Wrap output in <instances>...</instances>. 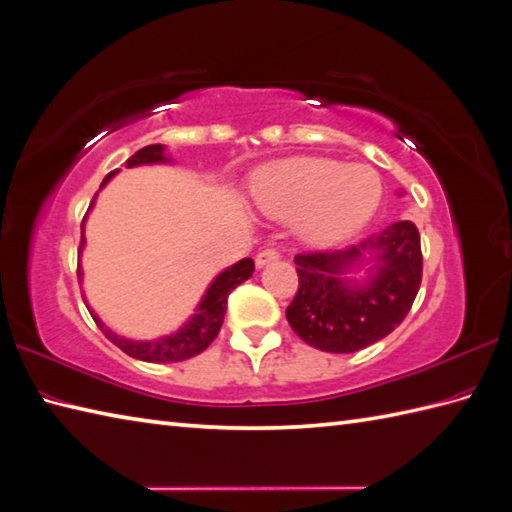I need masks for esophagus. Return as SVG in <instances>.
<instances>
[{
  "label": "esophagus",
  "instance_id": "esophagus-1",
  "mask_svg": "<svg viewBox=\"0 0 512 512\" xmlns=\"http://www.w3.org/2000/svg\"><path fill=\"white\" fill-rule=\"evenodd\" d=\"M279 257H281V253L277 251V248H264V251L257 253L255 264H257L259 268H264V266L270 264V261H277Z\"/></svg>",
  "mask_w": 512,
  "mask_h": 512
}]
</instances>
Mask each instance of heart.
<instances>
[{
    "label": "heart",
    "mask_w": 512,
    "mask_h": 512,
    "mask_svg": "<svg viewBox=\"0 0 512 512\" xmlns=\"http://www.w3.org/2000/svg\"><path fill=\"white\" fill-rule=\"evenodd\" d=\"M382 181L366 165L303 157L275 165L255 185L257 207L272 218L299 216V231L314 244H334L371 220Z\"/></svg>",
    "instance_id": "obj_1"
}]
</instances>
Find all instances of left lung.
Returning a JSON list of instances; mask_svg holds the SVG:
<instances>
[{
  "instance_id": "1",
  "label": "left lung",
  "mask_w": 512,
  "mask_h": 512,
  "mask_svg": "<svg viewBox=\"0 0 512 512\" xmlns=\"http://www.w3.org/2000/svg\"><path fill=\"white\" fill-rule=\"evenodd\" d=\"M366 256L374 277L349 289L341 272ZM299 290L285 310L303 342L329 353H353L386 338L408 316L423 279L421 235L412 222L364 237L342 251L294 257Z\"/></svg>"
}]
</instances>
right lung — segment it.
Listing matches in <instances>:
<instances>
[{"instance_id":"1","label":"right lung","mask_w":512,"mask_h":512,"mask_svg":"<svg viewBox=\"0 0 512 512\" xmlns=\"http://www.w3.org/2000/svg\"><path fill=\"white\" fill-rule=\"evenodd\" d=\"M159 161H168V157L163 154L161 144H152V146H146V148H141L139 152H135L133 157L126 161V165H128V168H133V165L159 163ZM115 172L117 170H113L111 174H106V178H104L100 187L109 183V178ZM82 224H85V220H82ZM253 270H255V261L251 257L237 261L235 266L224 270L222 275L211 283V288L207 290L205 299H202L198 312L192 316V320H189V323L181 331H176L174 336L154 340V342L124 340L120 336H115L113 331L106 329L93 314L91 316L95 320V325L102 329V334L109 338L115 344V347H120L126 355H130V358H137V360H144V362H183V360H189V358H194V355L202 353L213 340H216L218 331L222 327L224 312H227L229 294L237 288V285L244 283L248 277H251Z\"/></svg>"}]
</instances>
